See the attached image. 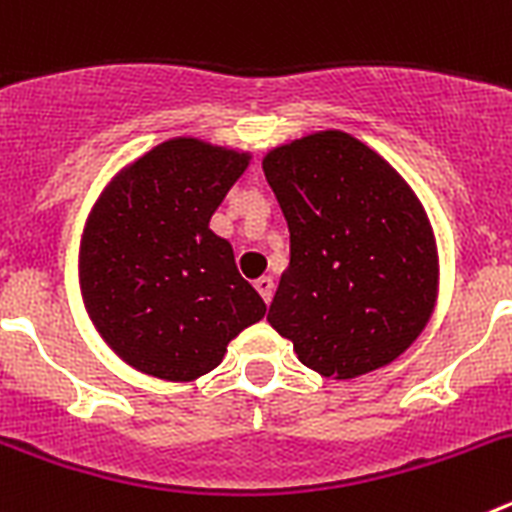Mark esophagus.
Here are the masks:
<instances>
[{
  "mask_svg": "<svg viewBox=\"0 0 512 512\" xmlns=\"http://www.w3.org/2000/svg\"><path fill=\"white\" fill-rule=\"evenodd\" d=\"M256 289H259V295L264 297L266 305H269L271 297H274V279H271V277L256 279Z\"/></svg>",
  "mask_w": 512,
  "mask_h": 512,
  "instance_id": "1",
  "label": "esophagus"
}]
</instances>
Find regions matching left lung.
Returning a JSON list of instances; mask_svg holds the SVG:
<instances>
[{"instance_id":"1","label":"left lung","mask_w":512,"mask_h":512,"mask_svg":"<svg viewBox=\"0 0 512 512\" xmlns=\"http://www.w3.org/2000/svg\"><path fill=\"white\" fill-rule=\"evenodd\" d=\"M289 225L269 325L328 379L400 359L431 323L441 266L431 217L400 171L343 130H315L261 161Z\"/></svg>"}]
</instances>
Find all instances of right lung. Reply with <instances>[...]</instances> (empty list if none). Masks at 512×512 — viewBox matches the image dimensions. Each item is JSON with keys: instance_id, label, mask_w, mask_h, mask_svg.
Wrapping results in <instances>:
<instances>
[{"instance_id": "obj_1", "label": "right lung", "mask_w": 512, "mask_h": 512, "mask_svg": "<svg viewBox=\"0 0 512 512\" xmlns=\"http://www.w3.org/2000/svg\"><path fill=\"white\" fill-rule=\"evenodd\" d=\"M251 151L176 135L104 184L79 241V289L102 341L148 377L194 382L264 318L210 217Z\"/></svg>"}]
</instances>
